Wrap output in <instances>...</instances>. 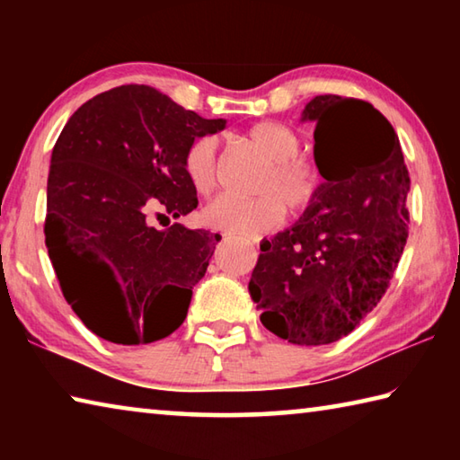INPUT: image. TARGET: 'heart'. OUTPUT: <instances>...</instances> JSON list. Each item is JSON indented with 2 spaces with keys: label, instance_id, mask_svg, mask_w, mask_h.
<instances>
[{
  "label": "heart",
  "instance_id": "b5f03b06",
  "mask_svg": "<svg viewBox=\"0 0 460 460\" xmlns=\"http://www.w3.org/2000/svg\"><path fill=\"white\" fill-rule=\"evenodd\" d=\"M245 139L270 160L253 192L258 197H221L207 207L205 219L215 229L253 237L274 231L292 215L306 213L323 192V176L313 160L300 152V136L279 121H258L245 129ZM184 172L192 189L211 197L221 184V160L213 136H200L186 147Z\"/></svg>",
  "mask_w": 460,
  "mask_h": 460
}]
</instances>
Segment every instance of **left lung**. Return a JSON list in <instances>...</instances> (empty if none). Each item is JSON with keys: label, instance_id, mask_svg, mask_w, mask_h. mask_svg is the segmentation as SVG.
Returning a JSON list of instances; mask_svg holds the SVG:
<instances>
[{"label": "left lung", "instance_id": "1", "mask_svg": "<svg viewBox=\"0 0 460 460\" xmlns=\"http://www.w3.org/2000/svg\"><path fill=\"white\" fill-rule=\"evenodd\" d=\"M314 160L323 192L292 229L260 245L249 294L292 345H329L377 306L408 239L410 174L400 139L367 101L318 95Z\"/></svg>", "mask_w": 460, "mask_h": 460}]
</instances>
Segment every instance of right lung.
I'll return each mask as SVG.
<instances>
[{"label": "right lung", "instance_id": "obj_1", "mask_svg": "<svg viewBox=\"0 0 460 460\" xmlns=\"http://www.w3.org/2000/svg\"><path fill=\"white\" fill-rule=\"evenodd\" d=\"M223 128L147 84H121L89 99L62 129L44 237L62 296L97 337L147 345L184 323L221 235L152 221L197 208L186 147Z\"/></svg>", "mask_w": 460, "mask_h": 460}]
</instances>
